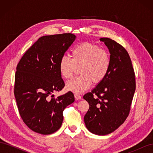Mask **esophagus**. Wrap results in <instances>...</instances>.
Returning a JSON list of instances; mask_svg holds the SVG:
<instances>
[{"label": "esophagus", "instance_id": "34e87169", "mask_svg": "<svg viewBox=\"0 0 153 153\" xmlns=\"http://www.w3.org/2000/svg\"><path fill=\"white\" fill-rule=\"evenodd\" d=\"M75 98L76 100H81L82 99V96L79 94H75Z\"/></svg>", "mask_w": 153, "mask_h": 153}]
</instances>
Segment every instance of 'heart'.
<instances>
[{
	"label": "heart",
	"mask_w": 153,
	"mask_h": 153,
	"mask_svg": "<svg viewBox=\"0 0 153 153\" xmlns=\"http://www.w3.org/2000/svg\"><path fill=\"white\" fill-rule=\"evenodd\" d=\"M72 59L62 57L59 68L61 75L70 78L80 68V76L66 82V89L75 93H82L91 86L102 82L109 72L111 57L107 50L88 42L76 45L71 51Z\"/></svg>",
	"instance_id": "obj_1"
}]
</instances>
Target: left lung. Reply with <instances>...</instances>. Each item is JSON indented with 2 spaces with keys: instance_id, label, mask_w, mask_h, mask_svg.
Returning a JSON list of instances; mask_svg holds the SVG:
<instances>
[{
  "instance_id": "obj_1",
  "label": "left lung",
  "mask_w": 153,
  "mask_h": 153,
  "mask_svg": "<svg viewBox=\"0 0 153 153\" xmlns=\"http://www.w3.org/2000/svg\"><path fill=\"white\" fill-rule=\"evenodd\" d=\"M100 40L110 53V70L105 79L83 98L89 104L84 116L86 128L95 135H105L117 129L128 116L136 83L126 49L110 38Z\"/></svg>"
}]
</instances>
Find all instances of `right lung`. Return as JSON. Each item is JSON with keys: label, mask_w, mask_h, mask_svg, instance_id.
<instances>
[{"label": "right lung", "mask_w": 153, "mask_h": 153, "mask_svg": "<svg viewBox=\"0 0 153 153\" xmlns=\"http://www.w3.org/2000/svg\"><path fill=\"white\" fill-rule=\"evenodd\" d=\"M75 38L71 33L41 37L18 64L14 94L18 111L23 121L36 133L49 135L57 131L64 108L75 101L71 91L57 98L52 93L65 85L59 64Z\"/></svg>", "instance_id": "obj_1"}]
</instances>
